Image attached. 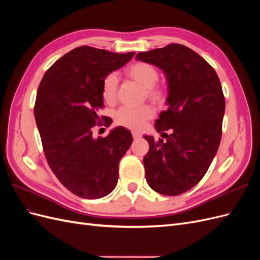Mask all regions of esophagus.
Wrapping results in <instances>:
<instances>
[{
  "mask_svg": "<svg viewBox=\"0 0 260 260\" xmlns=\"http://www.w3.org/2000/svg\"><path fill=\"white\" fill-rule=\"evenodd\" d=\"M132 137H133V139H139V138H141V135L139 132H137V131H132Z\"/></svg>",
  "mask_w": 260,
  "mask_h": 260,
  "instance_id": "34e87169",
  "label": "esophagus"
}]
</instances>
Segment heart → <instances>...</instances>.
<instances>
[{
  "label": "heart",
  "mask_w": 260,
  "mask_h": 260,
  "mask_svg": "<svg viewBox=\"0 0 260 260\" xmlns=\"http://www.w3.org/2000/svg\"><path fill=\"white\" fill-rule=\"evenodd\" d=\"M125 74L132 80L137 81L145 89L146 98L153 103L160 105L166 100V91L161 86L157 85L159 79V73L155 66L148 62L139 61L129 66L125 70ZM118 84L119 80L116 74H108L102 82V96L108 104H114L117 100ZM154 116L153 109L145 105L142 107H129L123 106L115 113V123L121 127L141 130L145 123L152 119Z\"/></svg>",
  "instance_id": "1"
}]
</instances>
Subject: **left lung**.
Segmentation results:
<instances>
[{
	"mask_svg": "<svg viewBox=\"0 0 260 260\" xmlns=\"http://www.w3.org/2000/svg\"><path fill=\"white\" fill-rule=\"evenodd\" d=\"M136 58L160 68L168 81V108L155 121L166 140L144 136L146 181L159 194H182L205 176L218 151L225 108L221 83L215 69L182 44L138 53Z\"/></svg>",
	"mask_w": 260,
	"mask_h": 260,
	"instance_id": "left-lung-1",
	"label": "left lung"
}]
</instances>
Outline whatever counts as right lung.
<instances>
[{
  "label": "right lung",
  "mask_w": 260,
  "mask_h": 260,
  "mask_svg": "<svg viewBox=\"0 0 260 260\" xmlns=\"http://www.w3.org/2000/svg\"><path fill=\"white\" fill-rule=\"evenodd\" d=\"M133 55L79 46L55 61L39 85L35 118L45 158L59 182L79 198H104L117 185L131 133L117 127L107 137L94 139L92 130L112 122L105 116L101 121L96 114L104 105L103 79Z\"/></svg>",
  "instance_id": "1"
}]
</instances>
